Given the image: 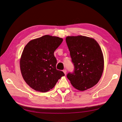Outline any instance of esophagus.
<instances>
[{
  "label": "esophagus",
  "mask_w": 122,
  "mask_h": 122,
  "mask_svg": "<svg viewBox=\"0 0 122 122\" xmlns=\"http://www.w3.org/2000/svg\"><path fill=\"white\" fill-rule=\"evenodd\" d=\"M63 72H64V73L66 75V73H67V70H66V69H65V70H63Z\"/></svg>",
  "instance_id": "esophagus-1"
}]
</instances>
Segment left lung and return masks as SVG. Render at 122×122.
I'll return each instance as SVG.
<instances>
[{
	"label": "left lung",
	"mask_w": 122,
	"mask_h": 122,
	"mask_svg": "<svg viewBox=\"0 0 122 122\" xmlns=\"http://www.w3.org/2000/svg\"><path fill=\"white\" fill-rule=\"evenodd\" d=\"M66 41L74 66V72L69 73L67 78L79 91L94 86L104 69V58L99 44L95 39L82 36H68Z\"/></svg>",
	"instance_id": "1"
}]
</instances>
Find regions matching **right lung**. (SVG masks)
I'll return each mask as SVG.
<instances>
[{
  "label": "right lung",
  "mask_w": 122,
  "mask_h": 122,
  "mask_svg": "<svg viewBox=\"0 0 122 122\" xmlns=\"http://www.w3.org/2000/svg\"><path fill=\"white\" fill-rule=\"evenodd\" d=\"M62 41L57 36L45 35L31 40L24 47L20 61L21 72L32 89L43 93L49 91L65 76L56 69L54 55Z\"/></svg>",
  "instance_id": "1"
}]
</instances>
